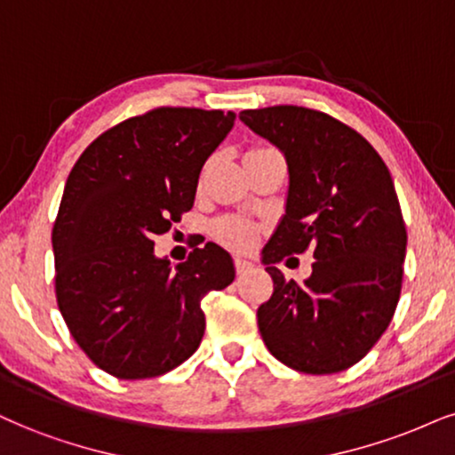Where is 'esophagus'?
<instances>
[{"label":"esophagus","instance_id":"obj_1","mask_svg":"<svg viewBox=\"0 0 455 455\" xmlns=\"http://www.w3.org/2000/svg\"><path fill=\"white\" fill-rule=\"evenodd\" d=\"M234 267H236L238 276H243V274H246L249 270H253V263L243 259V257H236V259H234Z\"/></svg>","mask_w":455,"mask_h":455}]
</instances>
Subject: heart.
Here are the masks:
<instances>
[{
  "label": "heart",
  "mask_w": 455,
  "mask_h": 455,
  "mask_svg": "<svg viewBox=\"0 0 455 455\" xmlns=\"http://www.w3.org/2000/svg\"><path fill=\"white\" fill-rule=\"evenodd\" d=\"M215 236L232 249L244 251L253 244L255 232L243 219H223L215 226Z\"/></svg>",
  "instance_id": "1"
}]
</instances>
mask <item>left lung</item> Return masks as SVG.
I'll list each match as a JSON object with an SVG mask.
<instances>
[{"instance_id":"obj_1","label":"left lung","mask_w":455,"mask_h":455,"mask_svg":"<svg viewBox=\"0 0 455 455\" xmlns=\"http://www.w3.org/2000/svg\"><path fill=\"white\" fill-rule=\"evenodd\" d=\"M287 158V212L263 249L274 293L257 310L263 344L287 367L329 375L378 344L401 297L407 229L388 166L355 128L323 111H240ZM312 250L304 285L273 263Z\"/></svg>"}]
</instances>
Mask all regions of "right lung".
<instances>
[{
  "label": "right lung",
  "mask_w": 455,
  "mask_h": 455,
  "mask_svg": "<svg viewBox=\"0 0 455 455\" xmlns=\"http://www.w3.org/2000/svg\"><path fill=\"white\" fill-rule=\"evenodd\" d=\"M234 120L156 108L105 131L71 168L52 228L56 304L77 346L117 379L188 361L204 335L202 299L234 280L232 257L212 243L177 267L154 255Z\"/></svg>",
  "instance_id": "add662e5"
}]
</instances>
